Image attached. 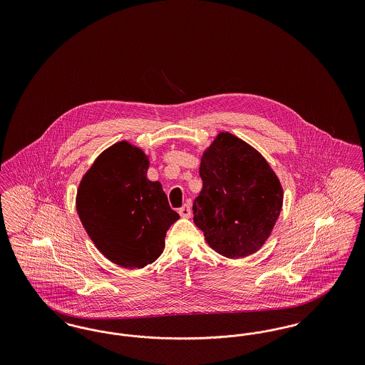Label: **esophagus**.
I'll list each match as a JSON object with an SVG mask.
<instances>
[{"instance_id": "esophagus-1", "label": "esophagus", "mask_w": 365, "mask_h": 365, "mask_svg": "<svg viewBox=\"0 0 365 365\" xmlns=\"http://www.w3.org/2000/svg\"><path fill=\"white\" fill-rule=\"evenodd\" d=\"M179 215L185 219H189L191 216V208L189 204H185L182 208H179Z\"/></svg>"}]
</instances>
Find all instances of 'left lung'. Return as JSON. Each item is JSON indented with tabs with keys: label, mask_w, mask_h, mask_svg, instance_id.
I'll return each mask as SVG.
<instances>
[{
	"label": "left lung",
	"mask_w": 365,
	"mask_h": 365,
	"mask_svg": "<svg viewBox=\"0 0 365 365\" xmlns=\"http://www.w3.org/2000/svg\"><path fill=\"white\" fill-rule=\"evenodd\" d=\"M200 176L192 220L209 246L228 259L257 252L283 204L282 185L267 160L242 139L220 133L201 157Z\"/></svg>",
	"instance_id": "8db88e82"
}]
</instances>
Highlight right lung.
<instances>
[{
    "mask_svg": "<svg viewBox=\"0 0 365 365\" xmlns=\"http://www.w3.org/2000/svg\"><path fill=\"white\" fill-rule=\"evenodd\" d=\"M148 156L127 140L104 150L81 180L76 210L90 240L108 260L130 269L163 253L179 215L160 182L146 178Z\"/></svg>",
    "mask_w": 365,
    "mask_h": 365,
    "instance_id": "obj_1",
    "label": "right lung"
}]
</instances>
